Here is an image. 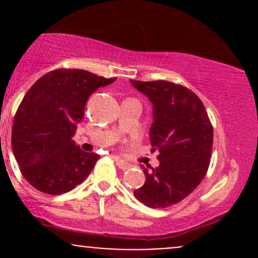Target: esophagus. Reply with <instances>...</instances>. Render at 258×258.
Returning <instances> with one entry per match:
<instances>
[{
	"mask_svg": "<svg viewBox=\"0 0 258 258\" xmlns=\"http://www.w3.org/2000/svg\"><path fill=\"white\" fill-rule=\"evenodd\" d=\"M114 160L116 161V165L119 166V168H121V170H128L130 168V165L123 161L122 159H120L119 156H114Z\"/></svg>",
	"mask_w": 258,
	"mask_h": 258,
	"instance_id": "1",
	"label": "esophagus"
}]
</instances>
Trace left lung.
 Masks as SVG:
<instances>
[{
	"label": "left lung",
	"mask_w": 258,
	"mask_h": 258,
	"mask_svg": "<svg viewBox=\"0 0 258 258\" xmlns=\"http://www.w3.org/2000/svg\"><path fill=\"white\" fill-rule=\"evenodd\" d=\"M153 104L149 137L160 165L144 168L146 182L133 191L148 207L164 209L188 197L207 172L214 128L199 97L168 81H135Z\"/></svg>",
	"instance_id": "1"
}]
</instances>
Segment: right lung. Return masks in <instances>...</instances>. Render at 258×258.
Returning a JSON list of instances; mask_svg holds the SVG:
<instances>
[{"mask_svg": "<svg viewBox=\"0 0 258 258\" xmlns=\"http://www.w3.org/2000/svg\"><path fill=\"white\" fill-rule=\"evenodd\" d=\"M114 81L81 69H59L31 86L14 116L12 149L34 188L63 194L91 173L99 155L80 149L73 137L91 94Z\"/></svg>", "mask_w": 258, "mask_h": 258, "instance_id": "obj_1", "label": "right lung"}]
</instances>
